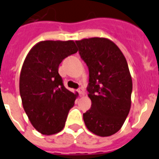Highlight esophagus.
<instances>
[{
	"instance_id": "34e87169",
	"label": "esophagus",
	"mask_w": 159,
	"mask_h": 159,
	"mask_svg": "<svg viewBox=\"0 0 159 159\" xmlns=\"http://www.w3.org/2000/svg\"><path fill=\"white\" fill-rule=\"evenodd\" d=\"M77 91H78V93H79L80 96H84L85 95V90L82 89V88H79L78 90H77Z\"/></svg>"
}]
</instances>
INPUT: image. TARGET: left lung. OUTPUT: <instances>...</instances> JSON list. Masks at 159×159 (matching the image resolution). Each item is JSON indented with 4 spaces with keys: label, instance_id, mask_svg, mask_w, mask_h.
I'll use <instances>...</instances> for the list:
<instances>
[{
    "label": "left lung",
    "instance_id": "obj_1",
    "mask_svg": "<svg viewBox=\"0 0 159 159\" xmlns=\"http://www.w3.org/2000/svg\"><path fill=\"white\" fill-rule=\"evenodd\" d=\"M76 43L89 69L91 107L83 114L84 122L95 135L109 137L121 129L131 107L133 82L127 61L108 39H83Z\"/></svg>",
    "mask_w": 159,
    "mask_h": 159
}]
</instances>
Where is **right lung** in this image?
<instances>
[{"label":"right lung","mask_w":159,"mask_h":159,"mask_svg":"<svg viewBox=\"0 0 159 159\" xmlns=\"http://www.w3.org/2000/svg\"><path fill=\"white\" fill-rule=\"evenodd\" d=\"M77 50L73 40L41 41L23 62L19 79L22 106L33 127L43 135L61 132L74 105L77 93L64 86L58 68Z\"/></svg>","instance_id":"add662e5"}]
</instances>
